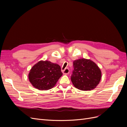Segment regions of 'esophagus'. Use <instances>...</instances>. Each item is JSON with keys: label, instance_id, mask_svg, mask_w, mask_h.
Returning <instances> with one entry per match:
<instances>
[{"label": "esophagus", "instance_id": "esophagus-1", "mask_svg": "<svg viewBox=\"0 0 127 127\" xmlns=\"http://www.w3.org/2000/svg\"><path fill=\"white\" fill-rule=\"evenodd\" d=\"M63 74L64 75H67L69 74V69L68 68L65 69H64L63 71Z\"/></svg>", "mask_w": 127, "mask_h": 127}]
</instances>
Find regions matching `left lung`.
<instances>
[{"mask_svg":"<svg viewBox=\"0 0 127 127\" xmlns=\"http://www.w3.org/2000/svg\"><path fill=\"white\" fill-rule=\"evenodd\" d=\"M74 70L71 80L74 86L82 91H90L98 85L101 71L96 64L91 60L79 59L73 63Z\"/></svg>","mask_w":127,"mask_h":127,"instance_id":"left-lung-1","label":"left lung"}]
</instances>
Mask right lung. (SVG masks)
Here are the masks:
<instances>
[{"instance_id":"1","label":"right lung","mask_w":127,"mask_h":127,"mask_svg":"<svg viewBox=\"0 0 127 127\" xmlns=\"http://www.w3.org/2000/svg\"><path fill=\"white\" fill-rule=\"evenodd\" d=\"M63 75L59 64L48 61H40L30 70L29 74L30 82L39 90H48L55 86Z\"/></svg>"}]
</instances>
